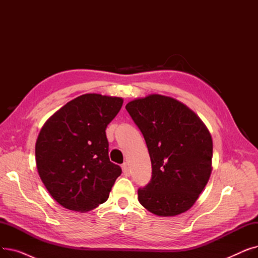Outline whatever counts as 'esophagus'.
<instances>
[{
	"mask_svg": "<svg viewBox=\"0 0 258 258\" xmlns=\"http://www.w3.org/2000/svg\"><path fill=\"white\" fill-rule=\"evenodd\" d=\"M122 171H123V174L125 175V177H130V168H128V165L126 163H123L122 164Z\"/></svg>",
	"mask_w": 258,
	"mask_h": 258,
	"instance_id": "obj_1",
	"label": "esophagus"
}]
</instances>
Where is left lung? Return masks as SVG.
Instances as JSON below:
<instances>
[{
	"mask_svg": "<svg viewBox=\"0 0 258 258\" xmlns=\"http://www.w3.org/2000/svg\"><path fill=\"white\" fill-rule=\"evenodd\" d=\"M142 133L152 179L138 189L140 204L160 216L190 208L211 173L212 139L202 120L182 102L153 94L125 106Z\"/></svg>",
	"mask_w": 258,
	"mask_h": 258,
	"instance_id": "1",
	"label": "left lung"
}]
</instances>
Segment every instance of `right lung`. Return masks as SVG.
<instances>
[{
	"label": "right lung",
	"instance_id": "add662e5",
	"mask_svg": "<svg viewBox=\"0 0 258 258\" xmlns=\"http://www.w3.org/2000/svg\"><path fill=\"white\" fill-rule=\"evenodd\" d=\"M122 103L119 97L81 95L40 130L35 144L37 171L62 207L87 212L108 199L122 170L108 158L105 128Z\"/></svg>",
	"mask_w": 258,
	"mask_h": 258
}]
</instances>
